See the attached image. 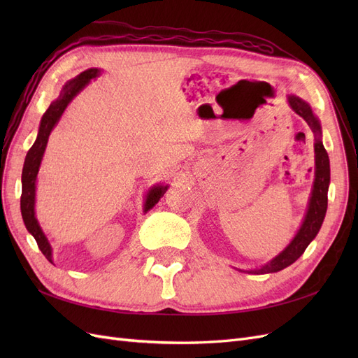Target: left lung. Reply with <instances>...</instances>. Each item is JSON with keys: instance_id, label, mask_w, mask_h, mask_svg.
I'll list each match as a JSON object with an SVG mask.
<instances>
[{"instance_id": "1", "label": "left lung", "mask_w": 358, "mask_h": 358, "mask_svg": "<svg viewBox=\"0 0 358 358\" xmlns=\"http://www.w3.org/2000/svg\"><path fill=\"white\" fill-rule=\"evenodd\" d=\"M287 101L292 110L305 119L312 129L313 137H315V143H313V150H315V179H313V187L309 197L308 210L299 231L296 233L294 237H292V241L288 243V246L284 249V251H280L275 258L270 259L268 263L263 264L259 268L241 270V272H248L254 275L273 273L294 263L296 259L305 252L308 245L315 239V236L318 234L322 225L324 216H326V212H327V192L330 185V161H329L327 150L322 145V129H321L320 119L313 115L309 103L301 100L300 96L289 94L287 96Z\"/></svg>"}]
</instances>
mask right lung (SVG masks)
<instances>
[{
    "label": "right lung",
    "mask_w": 358,
    "mask_h": 358,
    "mask_svg": "<svg viewBox=\"0 0 358 358\" xmlns=\"http://www.w3.org/2000/svg\"><path fill=\"white\" fill-rule=\"evenodd\" d=\"M100 73H101L100 69H88L83 73H80L79 76H76L74 79L69 80L66 85L62 86L58 99L50 103L49 109L45 112V115L41 116L37 138L25 157L24 170H22V196H20V212H22V218H24V224L27 227V230L29 231V234H32V237H34L38 248H40V251L49 259L50 263H53L52 246L49 243V239L46 237V234L43 233L41 227L36 218L37 175H38L41 159H43V155H45L48 140H49L52 129L57 127L62 113L66 112L67 106L73 101L74 96L78 95L85 88V86L91 82V79L99 78ZM167 188H169V185H154L149 189V192L146 194V199H145V206H143L145 213L154 208V206L159 201V199L164 196Z\"/></svg>",
    "instance_id": "obj_1"
}]
</instances>
